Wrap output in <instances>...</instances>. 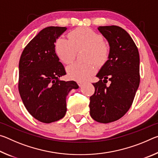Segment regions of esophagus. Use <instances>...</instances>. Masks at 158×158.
<instances>
[{
	"label": "esophagus",
	"instance_id": "1",
	"mask_svg": "<svg viewBox=\"0 0 158 158\" xmlns=\"http://www.w3.org/2000/svg\"><path fill=\"white\" fill-rule=\"evenodd\" d=\"M77 84H78L79 86H81V85L83 84V82L81 81H77Z\"/></svg>",
	"mask_w": 158,
	"mask_h": 158
}]
</instances>
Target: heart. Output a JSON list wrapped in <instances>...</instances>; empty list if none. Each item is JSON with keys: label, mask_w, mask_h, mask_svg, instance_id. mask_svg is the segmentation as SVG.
Instances as JSON below:
<instances>
[{"label": "heart", "mask_w": 158, "mask_h": 158, "mask_svg": "<svg viewBox=\"0 0 158 158\" xmlns=\"http://www.w3.org/2000/svg\"><path fill=\"white\" fill-rule=\"evenodd\" d=\"M68 38L69 40L59 37L56 40L55 53L61 62L69 64L75 58L77 52L85 49L84 60L86 62L75 63L67 68L69 79L84 81L95 72L91 61L98 66L106 62L110 53L109 47L100 34L86 27L74 29L69 33Z\"/></svg>", "instance_id": "obj_1"}]
</instances>
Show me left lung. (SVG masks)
<instances>
[{"instance_id": "left-lung-1", "label": "left lung", "mask_w": 158, "mask_h": 158, "mask_svg": "<svg viewBox=\"0 0 158 158\" xmlns=\"http://www.w3.org/2000/svg\"><path fill=\"white\" fill-rule=\"evenodd\" d=\"M98 30L110 46L109 60L93 83L94 94L90 97V115L102 123L121 118L129 110L140 82L139 53L132 37L117 26H100ZM108 81L110 85H106Z\"/></svg>"}]
</instances>
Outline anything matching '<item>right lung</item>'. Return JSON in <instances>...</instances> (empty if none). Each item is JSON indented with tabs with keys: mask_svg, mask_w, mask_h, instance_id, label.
<instances>
[{
	"mask_svg": "<svg viewBox=\"0 0 158 158\" xmlns=\"http://www.w3.org/2000/svg\"><path fill=\"white\" fill-rule=\"evenodd\" d=\"M66 29L49 26L42 30L25 47L19 63L21 100L29 114L44 123L64 117L67 95L71 89L79 87L74 81L58 79L66 73L55 53L54 43Z\"/></svg>",
	"mask_w": 158,
	"mask_h": 158,
	"instance_id": "1",
	"label": "right lung"
}]
</instances>
